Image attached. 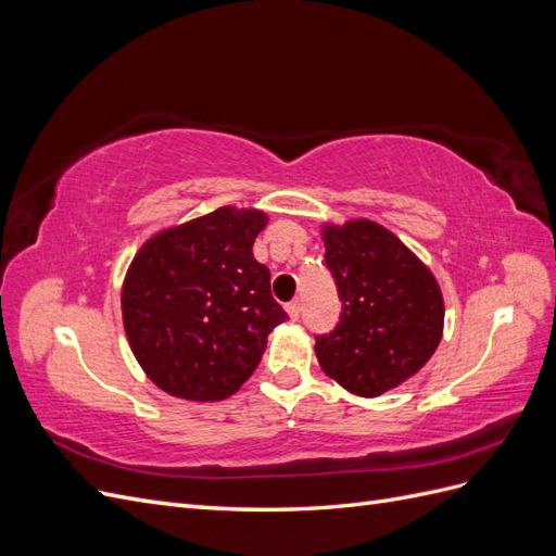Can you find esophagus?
<instances>
[{
  "instance_id": "esophagus-1",
  "label": "esophagus",
  "mask_w": 556,
  "mask_h": 556,
  "mask_svg": "<svg viewBox=\"0 0 556 556\" xmlns=\"http://www.w3.org/2000/svg\"><path fill=\"white\" fill-rule=\"evenodd\" d=\"M285 308H288V313H290L292 319H299V315H301V301L294 299V301H290V304L285 306Z\"/></svg>"
}]
</instances>
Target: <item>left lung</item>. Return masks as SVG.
Here are the masks:
<instances>
[{
	"mask_svg": "<svg viewBox=\"0 0 556 556\" xmlns=\"http://www.w3.org/2000/svg\"><path fill=\"white\" fill-rule=\"evenodd\" d=\"M341 317L315 336L319 366L348 392L380 396L422 368L443 336V296L392 231L357 220L325 229Z\"/></svg>",
	"mask_w": 556,
	"mask_h": 556,
	"instance_id": "8db88e82",
	"label": "left lung"
}]
</instances>
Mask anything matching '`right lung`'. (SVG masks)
Masks as SVG:
<instances>
[{"label": "right lung", "mask_w": 556, "mask_h": 556, "mask_svg": "<svg viewBox=\"0 0 556 556\" xmlns=\"http://www.w3.org/2000/svg\"><path fill=\"white\" fill-rule=\"evenodd\" d=\"M260 211L217 208L166 229L134 257L123 285L129 345L148 378L190 401H220L255 371L266 336L288 319L271 274L252 257Z\"/></svg>", "instance_id": "add662e5"}]
</instances>
